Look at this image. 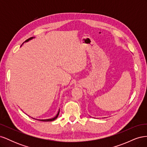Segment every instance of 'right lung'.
I'll list each match as a JSON object with an SVG mask.
<instances>
[{"instance_id":"1","label":"right lung","mask_w":147,"mask_h":147,"mask_svg":"<svg viewBox=\"0 0 147 147\" xmlns=\"http://www.w3.org/2000/svg\"><path fill=\"white\" fill-rule=\"evenodd\" d=\"M33 38H34V37H30V38H28V39H27L24 42H28V41H29L30 40H32ZM59 112H58V113H57V115H56V117H55L54 118H51V119H37V120H38V121H54L55 119H56L57 118V117H58V115H59ZM34 119H35V118H34Z\"/></svg>"}]
</instances>
